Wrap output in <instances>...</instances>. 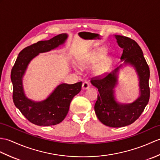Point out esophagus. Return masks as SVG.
<instances>
[{
  "label": "esophagus",
  "instance_id": "obj_1",
  "mask_svg": "<svg viewBox=\"0 0 160 160\" xmlns=\"http://www.w3.org/2000/svg\"><path fill=\"white\" fill-rule=\"evenodd\" d=\"M90 87V84L88 82H84L82 84V88L83 89H87Z\"/></svg>",
  "mask_w": 160,
  "mask_h": 160
}]
</instances>
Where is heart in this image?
Segmentation results:
<instances>
[{"label": "heart", "mask_w": 160, "mask_h": 160, "mask_svg": "<svg viewBox=\"0 0 160 160\" xmlns=\"http://www.w3.org/2000/svg\"><path fill=\"white\" fill-rule=\"evenodd\" d=\"M105 53L103 51H95L91 52L87 57L82 58L80 61V64L82 67H87L93 65L100 61L104 57ZM111 62L109 59L100 62L94 69V73L98 76H101L104 74L108 70Z\"/></svg>", "instance_id": "heart-1"}]
</instances>
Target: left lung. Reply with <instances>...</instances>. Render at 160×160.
Wrapping results in <instances>:
<instances>
[{
    "label": "left lung",
    "instance_id": "left-lung-1",
    "mask_svg": "<svg viewBox=\"0 0 160 160\" xmlns=\"http://www.w3.org/2000/svg\"><path fill=\"white\" fill-rule=\"evenodd\" d=\"M115 38L118 46L122 48L121 59L125 64L132 65L138 74L140 96L129 104H121L115 101L114 88L117 84V73L122 65L110 73L92 78L91 82L99 92L94 106L98 119L108 127L121 128L138 119L149 101L150 71L142 50L134 40L121 35H115Z\"/></svg>",
    "mask_w": 160,
    "mask_h": 160
}]
</instances>
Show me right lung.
Instances as JSON below:
<instances>
[{"label": "right lung", "instance_id": "right-lung-1", "mask_svg": "<svg viewBox=\"0 0 160 160\" xmlns=\"http://www.w3.org/2000/svg\"><path fill=\"white\" fill-rule=\"evenodd\" d=\"M67 34H60L48 41H39L24 48L11 72L13 84V101L21 113L32 122L39 126H50L60 123L68 113L70 103L81 91L82 82L73 84H61L49 97L42 102H35L26 98L22 79L28 63L39 53L54 49L65 42Z\"/></svg>", "mask_w": 160, "mask_h": 160}]
</instances>
